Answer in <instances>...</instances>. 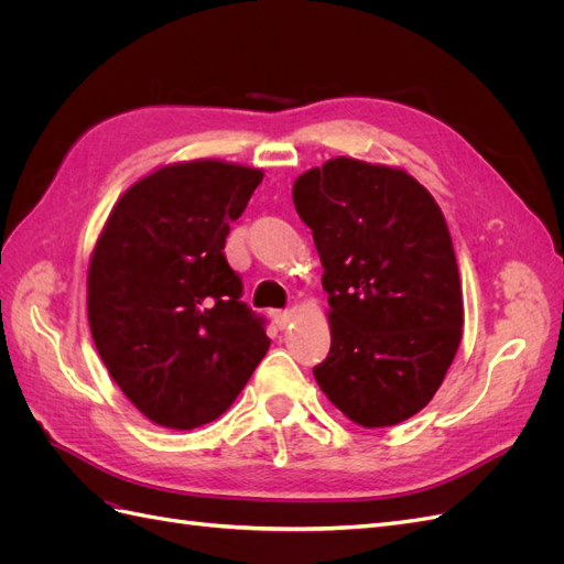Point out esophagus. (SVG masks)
<instances>
[{
    "label": "esophagus",
    "mask_w": 564,
    "mask_h": 564,
    "mask_svg": "<svg viewBox=\"0 0 564 564\" xmlns=\"http://www.w3.org/2000/svg\"><path fill=\"white\" fill-rule=\"evenodd\" d=\"M272 322H275L278 329H284L286 324L292 322V313H289V311H275V313H272Z\"/></svg>",
    "instance_id": "34e87169"
}]
</instances>
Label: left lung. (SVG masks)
I'll use <instances>...</instances> for the list:
<instances>
[{
  "label": "left lung",
  "mask_w": 564,
  "mask_h": 564,
  "mask_svg": "<svg viewBox=\"0 0 564 564\" xmlns=\"http://www.w3.org/2000/svg\"><path fill=\"white\" fill-rule=\"evenodd\" d=\"M329 294L332 348L313 373L365 429L395 425L433 400L454 360L464 299L452 237L402 169L336 158L294 183Z\"/></svg>",
  "instance_id": "8db88e82"
}]
</instances>
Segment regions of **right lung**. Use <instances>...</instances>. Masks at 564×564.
<instances>
[{
    "instance_id": "right-lung-1",
    "label": "right lung",
    "mask_w": 564,
    "mask_h": 564,
    "mask_svg": "<svg viewBox=\"0 0 564 564\" xmlns=\"http://www.w3.org/2000/svg\"><path fill=\"white\" fill-rule=\"evenodd\" d=\"M259 169L197 160L119 197L89 265V327L133 406L164 429L218 419L268 352L265 319L226 261Z\"/></svg>"
}]
</instances>
